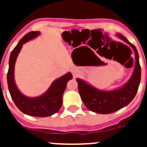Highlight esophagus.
Wrapping results in <instances>:
<instances>
[{
    "instance_id": "obj_1",
    "label": "esophagus",
    "mask_w": 147,
    "mask_h": 147,
    "mask_svg": "<svg viewBox=\"0 0 147 147\" xmlns=\"http://www.w3.org/2000/svg\"><path fill=\"white\" fill-rule=\"evenodd\" d=\"M73 74H74V76H76V72H75V71H73Z\"/></svg>"
}]
</instances>
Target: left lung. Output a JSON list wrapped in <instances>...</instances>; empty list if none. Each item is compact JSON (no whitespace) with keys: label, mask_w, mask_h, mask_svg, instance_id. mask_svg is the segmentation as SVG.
<instances>
[{"label":"left lung","mask_w":147,"mask_h":147,"mask_svg":"<svg viewBox=\"0 0 147 147\" xmlns=\"http://www.w3.org/2000/svg\"><path fill=\"white\" fill-rule=\"evenodd\" d=\"M118 37L129 44L135 53L136 64L132 76L124 85L113 90H101L89 85L81 79H76L78 90L83 103L88 110L99 114H109L115 112L129 105L136 96L141 82V70L139 56L134 45L125 37L118 34Z\"/></svg>","instance_id":"left-lung-1"}]
</instances>
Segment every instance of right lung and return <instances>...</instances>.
Returning a JSON list of instances; mask_svg holds the SVG:
<instances>
[{"mask_svg":"<svg viewBox=\"0 0 147 147\" xmlns=\"http://www.w3.org/2000/svg\"><path fill=\"white\" fill-rule=\"evenodd\" d=\"M40 32H31L19 41L12 50L9 61V71L7 73V83L9 91L13 102L18 108L26 115L35 117H48L57 113L62 105V95L66 88L67 82L72 80L71 73L57 79L52 82L48 90L37 97H28L23 95L17 87L15 82V65L18 54L23 44L37 37Z\"/></svg>","mask_w":147,"mask_h":147,"instance_id":"add662e5","label":"right lung"}]
</instances>
